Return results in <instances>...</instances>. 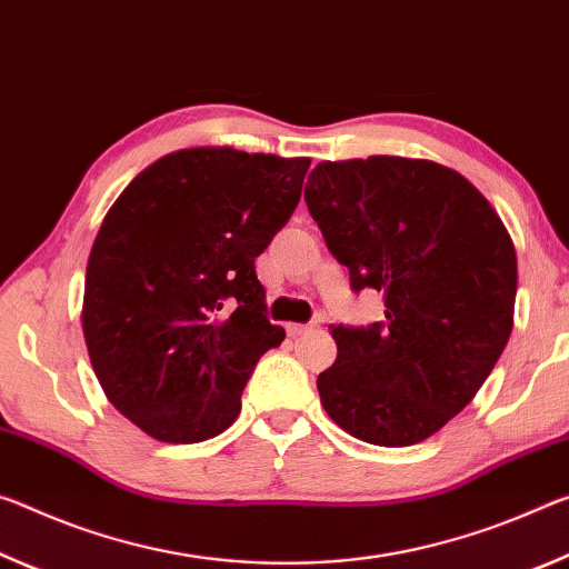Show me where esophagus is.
Returning <instances> with one entry per match:
<instances>
[{"label":"esophagus","mask_w":569,"mask_h":569,"mask_svg":"<svg viewBox=\"0 0 569 569\" xmlns=\"http://www.w3.org/2000/svg\"><path fill=\"white\" fill-rule=\"evenodd\" d=\"M307 330H312L310 325H302V322H290V325H287V335H290V338H300V335H305Z\"/></svg>","instance_id":"obj_1"}]
</instances>
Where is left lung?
<instances>
[{"instance_id":"left-lung-1","label":"left lung","mask_w":569,"mask_h":569,"mask_svg":"<svg viewBox=\"0 0 569 569\" xmlns=\"http://www.w3.org/2000/svg\"><path fill=\"white\" fill-rule=\"evenodd\" d=\"M305 201L352 290L386 302L383 322L332 328L320 403L360 441L421 443L471 403L507 346L515 241L477 186L423 158L322 161Z\"/></svg>"}]
</instances>
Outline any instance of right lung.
Listing matches in <instances>:
<instances>
[{"instance_id":"obj_1","label":"right lung","mask_w":569,"mask_h":569,"mask_svg":"<svg viewBox=\"0 0 569 569\" xmlns=\"http://www.w3.org/2000/svg\"><path fill=\"white\" fill-rule=\"evenodd\" d=\"M307 169L310 158L183 148L108 209L88 257L82 335L108 400L151 439L227 431L257 360L284 340L264 318L254 259L292 217Z\"/></svg>"}]
</instances>
